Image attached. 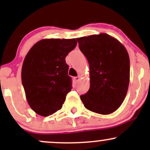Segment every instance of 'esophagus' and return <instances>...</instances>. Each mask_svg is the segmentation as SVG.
Segmentation results:
<instances>
[{"label":"esophagus","mask_w":150,"mask_h":150,"mask_svg":"<svg viewBox=\"0 0 150 150\" xmlns=\"http://www.w3.org/2000/svg\"><path fill=\"white\" fill-rule=\"evenodd\" d=\"M80 77H74V80L75 81V82H78L79 80H80Z\"/></svg>","instance_id":"34e87169"}]
</instances>
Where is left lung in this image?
Wrapping results in <instances>:
<instances>
[{"label":"left lung","mask_w":150,"mask_h":150,"mask_svg":"<svg viewBox=\"0 0 150 150\" xmlns=\"http://www.w3.org/2000/svg\"><path fill=\"white\" fill-rule=\"evenodd\" d=\"M89 65L90 87L80 96L89 111L106 115L124 101L130 82V58L119 41L101 33L77 39Z\"/></svg>","instance_id":"1"}]
</instances>
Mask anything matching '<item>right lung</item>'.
<instances>
[{
	"label": "right lung",
	"instance_id": "obj_1",
	"mask_svg": "<svg viewBox=\"0 0 150 150\" xmlns=\"http://www.w3.org/2000/svg\"><path fill=\"white\" fill-rule=\"evenodd\" d=\"M76 45L75 39H42L25 56L22 85L27 102L37 114L46 117L62 108L72 89L65 57Z\"/></svg>",
	"mask_w": 150,
	"mask_h": 150
}]
</instances>
